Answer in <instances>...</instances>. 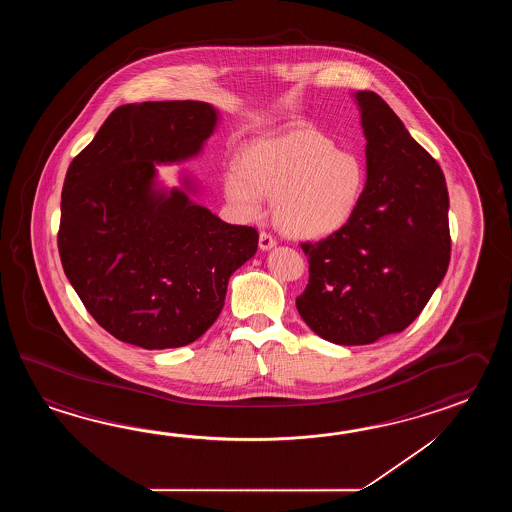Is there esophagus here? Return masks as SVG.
<instances>
[{
	"mask_svg": "<svg viewBox=\"0 0 512 512\" xmlns=\"http://www.w3.org/2000/svg\"><path fill=\"white\" fill-rule=\"evenodd\" d=\"M276 245V240H274V236H272L271 232H267V230H261L260 232V249L261 251H269Z\"/></svg>",
	"mask_w": 512,
	"mask_h": 512,
	"instance_id": "34e87169",
	"label": "esophagus"
}]
</instances>
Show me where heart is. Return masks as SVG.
<instances>
[{
	"instance_id": "b5f03b06",
	"label": "heart",
	"mask_w": 512,
	"mask_h": 512,
	"mask_svg": "<svg viewBox=\"0 0 512 512\" xmlns=\"http://www.w3.org/2000/svg\"><path fill=\"white\" fill-rule=\"evenodd\" d=\"M366 168L359 157L322 131L296 128L252 142L240 155V172L225 175L230 205L256 218L261 197H272L276 225L294 238H326L346 227L359 208Z\"/></svg>"
}]
</instances>
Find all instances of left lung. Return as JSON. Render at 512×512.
Here are the masks:
<instances>
[{"instance_id":"obj_1","label":"left lung","mask_w":512,"mask_h":512,"mask_svg":"<svg viewBox=\"0 0 512 512\" xmlns=\"http://www.w3.org/2000/svg\"><path fill=\"white\" fill-rule=\"evenodd\" d=\"M368 181L348 225L300 243L309 280L296 309L318 337L342 346L401 333L450 263L448 190L434 157L375 91H359Z\"/></svg>"}]
</instances>
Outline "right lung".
Wrapping results in <instances>:
<instances>
[{
	"label": "right lung",
	"instance_id": "obj_1",
	"mask_svg": "<svg viewBox=\"0 0 512 512\" xmlns=\"http://www.w3.org/2000/svg\"><path fill=\"white\" fill-rule=\"evenodd\" d=\"M214 126L207 102L126 104L67 168L62 267L89 315L122 342L197 340L221 313L230 274L258 249L254 227L229 225L179 190L152 192L153 163L199 152Z\"/></svg>",
	"mask_w": 512,
	"mask_h": 512
}]
</instances>
